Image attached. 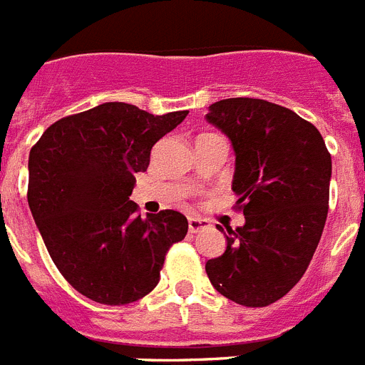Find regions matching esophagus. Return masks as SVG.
I'll list each match as a JSON object with an SVG mask.
<instances>
[{"label": "esophagus", "instance_id": "esophagus-1", "mask_svg": "<svg viewBox=\"0 0 365 365\" xmlns=\"http://www.w3.org/2000/svg\"><path fill=\"white\" fill-rule=\"evenodd\" d=\"M208 227H210V223L207 220H203V217H188L190 232H201V230L208 229Z\"/></svg>", "mask_w": 365, "mask_h": 365}]
</instances>
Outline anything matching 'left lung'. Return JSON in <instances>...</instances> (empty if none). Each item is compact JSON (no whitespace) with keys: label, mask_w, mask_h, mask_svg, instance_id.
Segmentation results:
<instances>
[{"label":"left lung","mask_w":365,"mask_h":365,"mask_svg":"<svg viewBox=\"0 0 365 365\" xmlns=\"http://www.w3.org/2000/svg\"><path fill=\"white\" fill-rule=\"evenodd\" d=\"M207 121L235 151L232 192L245 223L205 269L214 288L244 307L284 297L312 260L329 212L332 160L319 130L294 110L253 98L208 107Z\"/></svg>","instance_id":"obj_1"}]
</instances>
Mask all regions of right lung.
<instances>
[{
	"mask_svg": "<svg viewBox=\"0 0 365 365\" xmlns=\"http://www.w3.org/2000/svg\"><path fill=\"white\" fill-rule=\"evenodd\" d=\"M188 116L103 103L62 118L29 153L31 214L62 277L101 304H129L160 280L168 249L188 232L177 210L145 220L129 195L153 145Z\"/></svg>",
	"mask_w": 365,
	"mask_h": 365,
	"instance_id": "obj_1",
	"label": "right lung"
}]
</instances>
